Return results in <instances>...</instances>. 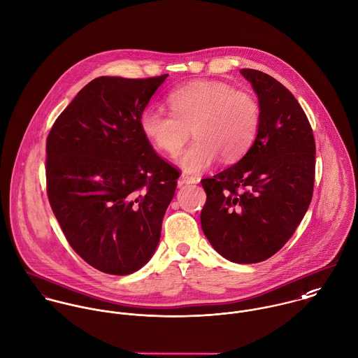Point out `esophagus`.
<instances>
[{
  "label": "esophagus",
  "mask_w": 358,
  "mask_h": 358,
  "mask_svg": "<svg viewBox=\"0 0 358 358\" xmlns=\"http://www.w3.org/2000/svg\"><path fill=\"white\" fill-rule=\"evenodd\" d=\"M178 182L182 185V184H195V182H198V180H196V177H194V176H189V174H187V173H182L181 174V177H180V180H178Z\"/></svg>",
  "instance_id": "1"
}]
</instances>
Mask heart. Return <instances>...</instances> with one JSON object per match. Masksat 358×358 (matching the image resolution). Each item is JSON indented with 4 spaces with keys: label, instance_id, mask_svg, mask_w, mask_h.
Masks as SVG:
<instances>
[{
    "label": "heart",
    "instance_id": "b5f03b06",
    "mask_svg": "<svg viewBox=\"0 0 358 358\" xmlns=\"http://www.w3.org/2000/svg\"><path fill=\"white\" fill-rule=\"evenodd\" d=\"M171 113L145 109L140 116L143 137L164 153L177 155L191 137L196 140L180 156V166L198 173L221 155L225 162L241 159L255 141L260 106L248 91L221 81H195L167 96Z\"/></svg>",
    "mask_w": 358,
    "mask_h": 358
}]
</instances>
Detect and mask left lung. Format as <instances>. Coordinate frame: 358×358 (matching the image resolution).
Returning <instances> with one entry per match:
<instances>
[{
  "mask_svg": "<svg viewBox=\"0 0 358 358\" xmlns=\"http://www.w3.org/2000/svg\"><path fill=\"white\" fill-rule=\"evenodd\" d=\"M259 98L260 126L246 155L203 178L202 229L215 250L239 264L260 263L290 239L313 198L315 141L293 94L274 77L242 69Z\"/></svg>",
  "mask_w": 358,
  "mask_h": 358,
  "instance_id": "8db88e82",
  "label": "left lung"
}]
</instances>
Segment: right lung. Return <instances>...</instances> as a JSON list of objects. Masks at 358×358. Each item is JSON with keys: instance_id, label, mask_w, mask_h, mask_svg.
<instances>
[{"instance_id": "right-lung-1", "label": "right lung", "mask_w": 358, "mask_h": 358, "mask_svg": "<svg viewBox=\"0 0 358 358\" xmlns=\"http://www.w3.org/2000/svg\"><path fill=\"white\" fill-rule=\"evenodd\" d=\"M169 74L96 77L47 137V194L73 250L94 268L127 275L160 239L180 170L143 137L140 116Z\"/></svg>"}]
</instances>
